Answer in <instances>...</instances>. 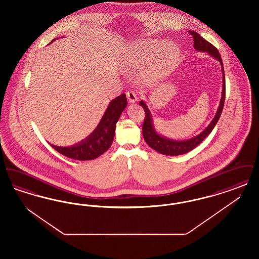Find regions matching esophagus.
Wrapping results in <instances>:
<instances>
[{
	"label": "esophagus",
	"mask_w": 259,
	"mask_h": 259,
	"mask_svg": "<svg viewBox=\"0 0 259 259\" xmlns=\"http://www.w3.org/2000/svg\"><path fill=\"white\" fill-rule=\"evenodd\" d=\"M126 96H127V99L130 103H135L138 101V96H137V94L134 91H128L126 93Z\"/></svg>",
	"instance_id": "obj_1"
}]
</instances>
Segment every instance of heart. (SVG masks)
<instances>
[{
  "label": "heart",
  "mask_w": 259,
  "mask_h": 259,
  "mask_svg": "<svg viewBox=\"0 0 259 259\" xmlns=\"http://www.w3.org/2000/svg\"><path fill=\"white\" fill-rule=\"evenodd\" d=\"M180 50L172 41L146 39L132 46L125 67L129 72L143 69V79L152 83L171 73L180 61Z\"/></svg>",
  "instance_id": "1"
}]
</instances>
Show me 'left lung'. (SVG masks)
Here are the masks:
<instances>
[{
  "label": "left lung",
  "instance_id": "obj_1",
  "mask_svg": "<svg viewBox=\"0 0 259 259\" xmlns=\"http://www.w3.org/2000/svg\"><path fill=\"white\" fill-rule=\"evenodd\" d=\"M189 34L193 37L194 39V48L195 50H200V51H205V52H209V54L214 57L215 59H218L221 62L222 69V99H221V103L219 106L218 111L215 113V116L213 117V119L211 120V122L209 123V126L199 135L186 140V141H172V140H168L164 137L157 134L155 132V130L153 129L152 126V119H151V114L150 111L148 110V106L145 104V102L141 101L140 105L143 107V109L145 110L146 113V117L144 120L143 124V136L144 139L146 141V143L151 148H153L154 150H156L157 152H159L161 154H165V155H180V154H184L190 150H192L193 148H196L198 145L209 135V133L212 131L213 127L215 126V124L218 123L221 115H222V111L223 110V106H224V101H225V76H224V70H223V64H222V57L221 54L219 52L218 49L212 46L208 40H206L204 37H201L198 33L194 31H190Z\"/></svg>",
  "mask_w": 259,
  "mask_h": 259
}]
</instances>
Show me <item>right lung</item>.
Segmentation results:
<instances>
[{"instance_id":"add662e5","label":"right lung","mask_w":259,"mask_h":259,"mask_svg":"<svg viewBox=\"0 0 259 259\" xmlns=\"http://www.w3.org/2000/svg\"><path fill=\"white\" fill-rule=\"evenodd\" d=\"M126 106L127 99L125 94H121L111 101L94 132L84 141L67 148L50 146L69 158L76 160H91L97 158L111 147L114 138L116 122Z\"/></svg>"}]
</instances>
